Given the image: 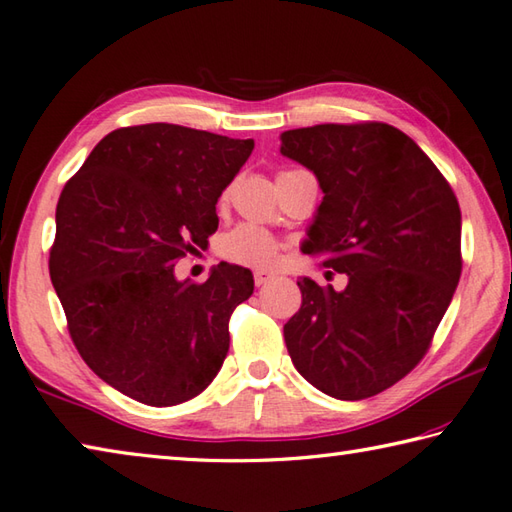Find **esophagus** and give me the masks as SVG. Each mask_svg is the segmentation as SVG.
Listing matches in <instances>:
<instances>
[{"label":"esophagus","mask_w":512,"mask_h":512,"mask_svg":"<svg viewBox=\"0 0 512 512\" xmlns=\"http://www.w3.org/2000/svg\"><path fill=\"white\" fill-rule=\"evenodd\" d=\"M253 280H255V284H257V286H264L266 282H271V280H273V275H271V273H266V271H255Z\"/></svg>","instance_id":"1"}]
</instances>
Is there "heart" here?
Masks as SVG:
<instances>
[{"instance_id": "heart-1", "label": "heart", "mask_w": 512, "mask_h": 512, "mask_svg": "<svg viewBox=\"0 0 512 512\" xmlns=\"http://www.w3.org/2000/svg\"><path fill=\"white\" fill-rule=\"evenodd\" d=\"M221 203L228 201V192L221 194ZM221 255L228 262L248 268H271L280 255V241L271 232L257 226H237L221 239Z\"/></svg>"}]
</instances>
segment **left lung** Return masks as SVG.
Wrapping results in <instances>:
<instances>
[{
  "label": "left lung",
  "mask_w": 512,
  "mask_h": 512,
  "mask_svg": "<svg viewBox=\"0 0 512 512\" xmlns=\"http://www.w3.org/2000/svg\"><path fill=\"white\" fill-rule=\"evenodd\" d=\"M282 154L324 192L302 250L349 277L342 293L297 282L286 349L320 392L362 401L405 378L432 345L461 277L459 201L430 156L378 120L288 129Z\"/></svg>",
  "instance_id": "8db88e82"
}]
</instances>
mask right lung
Segmentation results:
<instances>
[{
  "instance_id": "add662e5",
  "label": "right lung",
  "mask_w": 512,
  "mask_h": 512,
  "mask_svg": "<svg viewBox=\"0 0 512 512\" xmlns=\"http://www.w3.org/2000/svg\"><path fill=\"white\" fill-rule=\"evenodd\" d=\"M253 147L170 123L120 127L64 185L49 273L69 336L138 403L190 401L224 365L253 275L219 264L206 282H179L174 266L215 235L217 199Z\"/></svg>"
}]
</instances>
